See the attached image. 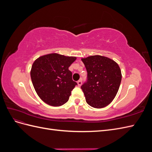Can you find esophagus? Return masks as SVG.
<instances>
[{
    "label": "esophagus",
    "mask_w": 152,
    "mask_h": 152,
    "mask_svg": "<svg viewBox=\"0 0 152 152\" xmlns=\"http://www.w3.org/2000/svg\"><path fill=\"white\" fill-rule=\"evenodd\" d=\"M82 84V80H79V81L77 82V84H78V86H81Z\"/></svg>",
    "instance_id": "obj_1"
}]
</instances>
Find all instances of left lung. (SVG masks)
I'll use <instances>...</instances> for the list:
<instances>
[{"instance_id":"8db88e82","label":"left lung","mask_w":152,"mask_h":152,"mask_svg":"<svg viewBox=\"0 0 152 152\" xmlns=\"http://www.w3.org/2000/svg\"><path fill=\"white\" fill-rule=\"evenodd\" d=\"M81 60L87 72V81L81 86L87 103L95 108L107 107L115 97L120 87V67L113 59L100 55Z\"/></svg>"}]
</instances>
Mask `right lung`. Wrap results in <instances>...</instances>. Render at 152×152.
<instances>
[{
  "label": "right lung",
  "mask_w": 152,
  "mask_h": 152,
  "mask_svg": "<svg viewBox=\"0 0 152 152\" xmlns=\"http://www.w3.org/2000/svg\"><path fill=\"white\" fill-rule=\"evenodd\" d=\"M75 56L50 53L36 59L30 76L37 94L44 102L53 107L66 103L77 84L72 80L68 68L76 60Z\"/></svg>",
  "instance_id": "1"
}]
</instances>
